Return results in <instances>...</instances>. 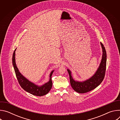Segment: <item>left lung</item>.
Returning a JSON list of instances; mask_svg holds the SVG:
<instances>
[{
	"mask_svg": "<svg viewBox=\"0 0 120 120\" xmlns=\"http://www.w3.org/2000/svg\"><path fill=\"white\" fill-rule=\"evenodd\" d=\"M100 44L102 51L101 60L97 70L90 78L81 82L75 81L72 77L71 71L69 69H67L69 75L71 86L75 92L78 93L83 94L92 91L99 85L104 79L106 67L107 55L104 45L101 42Z\"/></svg>",
	"mask_w": 120,
	"mask_h": 120,
	"instance_id": "1",
	"label": "left lung"
}]
</instances>
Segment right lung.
<instances>
[{"instance_id":"right-lung-1","label":"right lung","mask_w":120,"mask_h":120,"mask_svg":"<svg viewBox=\"0 0 120 120\" xmlns=\"http://www.w3.org/2000/svg\"><path fill=\"white\" fill-rule=\"evenodd\" d=\"M16 48L15 50L12 57V63L14 68L15 75L19 82L21 87L27 92L36 96H41L46 94L52 88V75L54 70L51 71L49 75V80L47 82L42 85H38L31 82L24 76H23L19 72L16 66L15 59V52Z\"/></svg>"}]
</instances>
